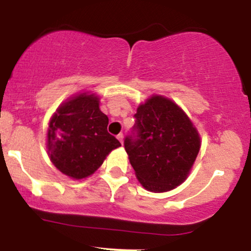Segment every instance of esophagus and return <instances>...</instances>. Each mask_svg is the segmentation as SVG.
<instances>
[{
	"label": "esophagus",
	"mask_w": 251,
	"mask_h": 251,
	"mask_svg": "<svg viewBox=\"0 0 251 251\" xmlns=\"http://www.w3.org/2000/svg\"><path fill=\"white\" fill-rule=\"evenodd\" d=\"M117 139H118V140H119V142H120V143H122V145H123V139H124V134H123V133H119V134H118V135H117Z\"/></svg>",
	"instance_id": "esophagus-1"
}]
</instances>
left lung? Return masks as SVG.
<instances>
[{
	"label": "left lung",
	"mask_w": 251,
	"mask_h": 251,
	"mask_svg": "<svg viewBox=\"0 0 251 251\" xmlns=\"http://www.w3.org/2000/svg\"><path fill=\"white\" fill-rule=\"evenodd\" d=\"M124 140L129 163L149 191L164 192L185 180L201 148L198 132L171 100L154 96L137 108Z\"/></svg>",
	"instance_id": "1"
}]
</instances>
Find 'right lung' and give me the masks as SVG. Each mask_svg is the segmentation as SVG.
<instances>
[{"label":"right lung","mask_w":251,"mask_h":251,"mask_svg":"<svg viewBox=\"0 0 251 251\" xmlns=\"http://www.w3.org/2000/svg\"><path fill=\"white\" fill-rule=\"evenodd\" d=\"M108 118L99 98L80 94L57 108L48 128L51 163L63 175L81 179L94 174L112 150L122 146L107 132Z\"/></svg>","instance_id":"obj_1"}]
</instances>
